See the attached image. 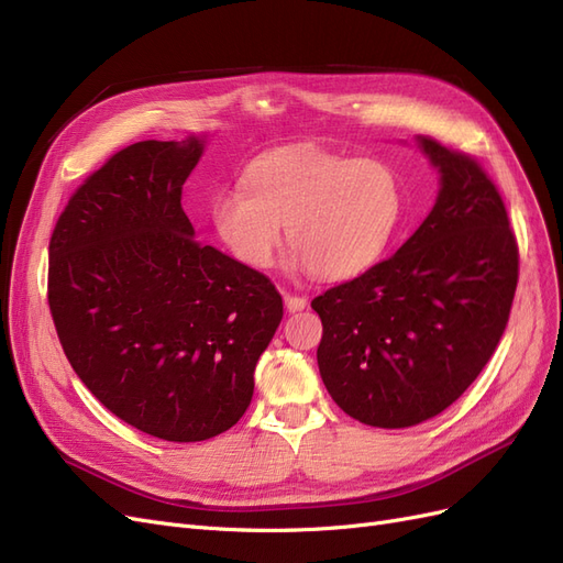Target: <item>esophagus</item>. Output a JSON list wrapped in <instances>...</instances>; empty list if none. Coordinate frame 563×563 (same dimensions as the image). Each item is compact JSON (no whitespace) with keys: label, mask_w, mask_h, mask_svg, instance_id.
I'll return each mask as SVG.
<instances>
[{"label":"esophagus","mask_w":563,"mask_h":563,"mask_svg":"<svg viewBox=\"0 0 563 563\" xmlns=\"http://www.w3.org/2000/svg\"><path fill=\"white\" fill-rule=\"evenodd\" d=\"M283 299H285V308L289 313H297V311H303V308H306V297L283 292Z\"/></svg>","instance_id":"1"}]
</instances>
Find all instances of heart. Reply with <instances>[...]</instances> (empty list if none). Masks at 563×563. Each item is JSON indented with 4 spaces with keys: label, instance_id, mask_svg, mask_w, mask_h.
I'll list each match as a JSON object with an SVG mask.
<instances>
[{
    "label": "heart",
    "instance_id": "b5f03b06",
    "mask_svg": "<svg viewBox=\"0 0 563 563\" xmlns=\"http://www.w3.org/2000/svg\"><path fill=\"white\" fill-rule=\"evenodd\" d=\"M395 173L374 158H343L320 147H285L250 163L245 185L222 189L212 222L247 266L266 268L283 243L295 264L328 280L353 278L388 250L400 224Z\"/></svg>",
    "mask_w": 563,
    "mask_h": 563
}]
</instances>
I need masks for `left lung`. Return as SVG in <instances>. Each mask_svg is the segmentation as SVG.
Instances as JSON below:
<instances>
[{
  "mask_svg": "<svg viewBox=\"0 0 563 563\" xmlns=\"http://www.w3.org/2000/svg\"><path fill=\"white\" fill-rule=\"evenodd\" d=\"M442 175L438 203L393 257L311 301L318 367L355 421L409 428L467 390L507 328L519 245L479 161L419 137Z\"/></svg>",
  "mask_w": 563,
  "mask_h": 563,
  "instance_id": "left-lung-1",
  "label": "left lung"
}]
</instances>
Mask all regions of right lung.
I'll return each instance as SVG.
<instances>
[{
    "mask_svg": "<svg viewBox=\"0 0 563 563\" xmlns=\"http://www.w3.org/2000/svg\"><path fill=\"white\" fill-rule=\"evenodd\" d=\"M203 140H144L69 196L48 243V308L84 386L129 426L203 442L241 421L283 299L194 239L183 187Z\"/></svg>",
    "mask_w": 563,
    "mask_h": 563,
    "instance_id": "add662e5",
    "label": "right lung"
}]
</instances>
